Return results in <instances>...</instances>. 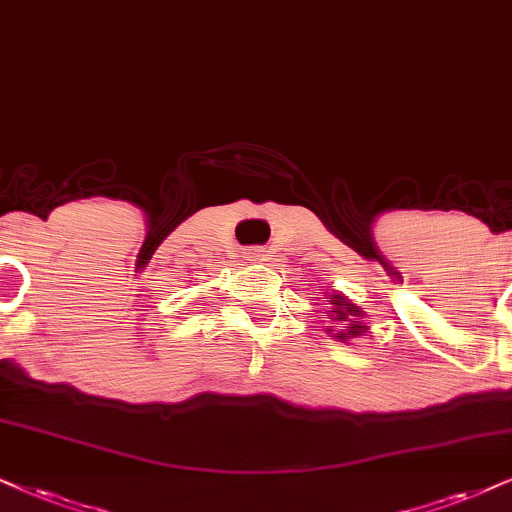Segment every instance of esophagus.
Instances as JSON below:
<instances>
[{
    "label": "esophagus",
    "instance_id": "1",
    "mask_svg": "<svg viewBox=\"0 0 512 512\" xmlns=\"http://www.w3.org/2000/svg\"><path fill=\"white\" fill-rule=\"evenodd\" d=\"M248 257L252 262H267L269 250L267 248H252V250H248Z\"/></svg>",
    "mask_w": 512,
    "mask_h": 512
}]
</instances>
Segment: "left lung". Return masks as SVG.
<instances>
[{
  "label": "left lung",
  "mask_w": 512,
  "mask_h": 512,
  "mask_svg": "<svg viewBox=\"0 0 512 512\" xmlns=\"http://www.w3.org/2000/svg\"><path fill=\"white\" fill-rule=\"evenodd\" d=\"M326 302L331 304V316H333V321H342L340 331L333 333V338L347 342L349 338H357V335L366 333L364 323L354 321V319H361V316H364V314H361L359 307H354V304L349 302L345 295H340V293L326 295ZM328 331H331V328H328Z\"/></svg>",
  "instance_id": "1"
}]
</instances>
